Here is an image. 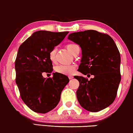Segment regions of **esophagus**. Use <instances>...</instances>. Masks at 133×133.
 <instances>
[{"label":"esophagus","instance_id":"34e87169","mask_svg":"<svg viewBox=\"0 0 133 133\" xmlns=\"http://www.w3.org/2000/svg\"><path fill=\"white\" fill-rule=\"evenodd\" d=\"M68 77H69V79H73V76H71V75H69V76Z\"/></svg>","mask_w":133,"mask_h":133}]
</instances>
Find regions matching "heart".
<instances>
[{
  "mask_svg": "<svg viewBox=\"0 0 133 133\" xmlns=\"http://www.w3.org/2000/svg\"><path fill=\"white\" fill-rule=\"evenodd\" d=\"M77 46L76 44H69L66 46L67 49L71 53H72L74 49ZM56 49H52L49 54V60L52 62H54L56 59ZM57 72L62 74H71L75 71V67L72 65H60L56 68Z\"/></svg>",
  "mask_w": 133,
  "mask_h": 133,
  "instance_id": "obj_1",
  "label": "heart"
}]
</instances>
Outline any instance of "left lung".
<instances>
[{"label": "left lung", "instance_id": "left-lung-1", "mask_svg": "<svg viewBox=\"0 0 133 133\" xmlns=\"http://www.w3.org/2000/svg\"><path fill=\"white\" fill-rule=\"evenodd\" d=\"M68 38L82 49L79 71L94 75L89 81L74 76L79 82L78 102L91 112L105 109L114 102L121 81V57L114 40L109 35L92 30L71 33Z\"/></svg>", "mask_w": 133, "mask_h": 133}]
</instances>
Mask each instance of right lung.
Wrapping results in <instances>:
<instances>
[{"label": "right lung", "mask_w": 133, "mask_h": 133, "mask_svg": "<svg viewBox=\"0 0 133 133\" xmlns=\"http://www.w3.org/2000/svg\"><path fill=\"white\" fill-rule=\"evenodd\" d=\"M68 33L40 30L33 33L19 47L15 63L16 84L22 100L35 112L46 113L54 109L69 82L68 77L62 74L52 73V78H44L42 75L53 71L49 52Z\"/></svg>", "instance_id": "1"}]
</instances>
